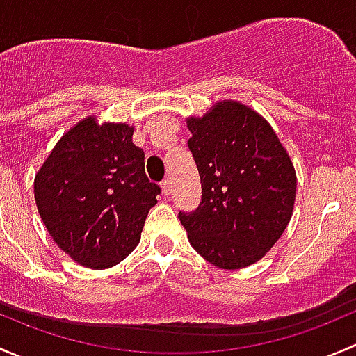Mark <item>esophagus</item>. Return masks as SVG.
<instances>
[{
	"mask_svg": "<svg viewBox=\"0 0 356 356\" xmlns=\"http://www.w3.org/2000/svg\"><path fill=\"white\" fill-rule=\"evenodd\" d=\"M161 188H163V193L164 195H170L171 193V179L170 178H164L163 181H161Z\"/></svg>",
	"mask_w": 356,
	"mask_h": 356,
	"instance_id": "1",
	"label": "esophagus"
}]
</instances>
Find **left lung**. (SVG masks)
I'll use <instances>...</instances> for the list:
<instances>
[{"instance_id": "obj_1", "label": "left lung", "mask_w": 356, "mask_h": 356, "mask_svg": "<svg viewBox=\"0 0 356 356\" xmlns=\"http://www.w3.org/2000/svg\"><path fill=\"white\" fill-rule=\"evenodd\" d=\"M188 130L202 183L199 207L178 212L190 245L221 269L250 266L291 219L295 168L270 124L240 102H218Z\"/></svg>"}]
</instances>
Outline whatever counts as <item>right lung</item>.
Here are the masks:
<instances>
[{"label": "right lung", "mask_w": 356, "mask_h": 356, "mask_svg": "<svg viewBox=\"0 0 356 356\" xmlns=\"http://www.w3.org/2000/svg\"><path fill=\"white\" fill-rule=\"evenodd\" d=\"M124 123H76L35 175L39 214L58 247L79 264L108 269L137 247L161 186Z\"/></svg>", "instance_id": "add662e5"}]
</instances>
